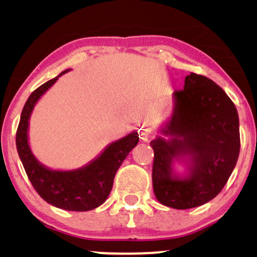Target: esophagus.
I'll return each instance as SVG.
<instances>
[{"mask_svg": "<svg viewBox=\"0 0 257 257\" xmlns=\"http://www.w3.org/2000/svg\"><path fill=\"white\" fill-rule=\"evenodd\" d=\"M141 136H144V137H148V133H147V132H144V131H142V132H141Z\"/></svg>", "mask_w": 257, "mask_h": 257, "instance_id": "esophagus-1", "label": "esophagus"}]
</instances>
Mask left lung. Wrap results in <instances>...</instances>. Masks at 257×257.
<instances>
[{
  "label": "left lung",
  "mask_w": 257,
  "mask_h": 257,
  "mask_svg": "<svg viewBox=\"0 0 257 257\" xmlns=\"http://www.w3.org/2000/svg\"><path fill=\"white\" fill-rule=\"evenodd\" d=\"M173 113L150 142L154 150L153 189L160 204L191 209L214 199L229 180L240 153L239 115L216 83L200 74L185 77L184 89L173 93ZM175 161L187 174L174 170Z\"/></svg>",
  "instance_id": "8db88e82"
}]
</instances>
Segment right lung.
Wrapping results in <instances>:
<instances>
[{"instance_id":"obj_1","label":"right lung","mask_w":257,"mask_h":257,"mask_svg":"<svg viewBox=\"0 0 257 257\" xmlns=\"http://www.w3.org/2000/svg\"><path fill=\"white\" fill-rule=\"evenodd\" d=\"M38 87L28 97L16 133V147L20 159L31 184L41 198L56 208L69 211H89L102 205L109 196L116 170L132 149L138 144L137 132L113 142L84 167L74 170H52L41 164L28 144L30 118L36 103L57 82L58 77Z\"/></svg>"}]
</instances>
